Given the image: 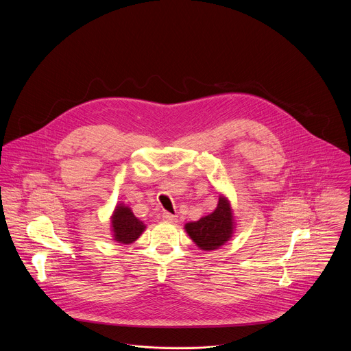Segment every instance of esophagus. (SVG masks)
<instances>
[{
	"mask_svg": "<svg viewBox=\"0 0 351 351\" xmlns=\"http://www.w3.org/2000/svg\"><path fill=\"white\" fill-rule=\"evenodd\" d=\"M162 219L167 221V222H172V223L178 221L176 215H173V214H171V213H164V214H162Z\"/></svg>",
	"mask_w": 351,
	"mask_h": 351,
	"instance_id": "esophagus-1",
	"label": "esophagus"
}]
</instances>
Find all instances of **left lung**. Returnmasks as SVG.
<instances>
[{"mask_svg":"<svg viewBox=\"0 0 351 351\" xmlns=\"http://www.w3.org/2000/svg\"><path fill=\"white\" fill-rule=\"evenodd\" d=\"M186 230L193 241L206 252L217 250L229 240L233 230L230 206L226 198H219L214 213L186 225Z\"/></svg>","mask_w":351,"mask_h":351,"instance_id":"8db88e82","label":"left lung"}]
</instances>
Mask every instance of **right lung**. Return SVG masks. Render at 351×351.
Listing matches in <instances>:
<instances>
[{
	"instance_id": "obj_1",
	"label": "right lung",
	"mask_w": 351,
	"mask_h": 351,
	"mask_svg": "<svg viewBox=\"0 0 351 351\" xmlns=\"http://www.w3.org/2000/svg\"><path fill=\"white\" fill-rule=\"evenodd\" d=\"M112 228L115 240L123 244H129L143 233L145 226L133 215L130 208L119 206L112 215Z\"/></svg>"
}]
</instances>
